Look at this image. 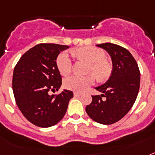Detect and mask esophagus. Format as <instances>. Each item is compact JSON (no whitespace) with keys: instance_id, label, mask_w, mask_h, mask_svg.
I'll return each instance as SVG.
<instances>
[{"instance_id":"1","label":"esophagus","mask_w":155,"mask_h":155,"mask_svg":"<svg viewBox=\"0 0 155 155\" xmlns=\"http://www.w3.org/2000/svg\"><path fill=\"white\" fill-rule=\"evenodd\" d=\"M81 96V93L80 92H74V97H79Z\"/></svg>"}]
</instances>
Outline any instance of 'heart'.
I'll return each mask as SVG.
<instances>
[{"label": "heart", "instance_id": "1", "mask_svg": "<svg viewBox=\"0 0 155 155\" xmlns=\"http://www.w3.org/2000/svg\"><path fill=\"white\" fill-rule=\"evenodd\" d=\"M75 55L89 63L88 71L92 72L95 76L103 80L110 74L111 68L109 64L105 61V54L101 49L92 47H84L78 48L74 51ZM56 65L61 75H67L71 71L72 63L70 56L67 52H62L58 54L56 59ZM95 78L92 75L86 76L71 75L64 80L63 85L67 89L83 92L93 84Z\"/></svg>", "mask_w": 155, "mask_h": 155}]
</instances>
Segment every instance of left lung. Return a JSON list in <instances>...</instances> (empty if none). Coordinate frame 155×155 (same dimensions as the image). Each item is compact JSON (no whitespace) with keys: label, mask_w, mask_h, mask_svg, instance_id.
<instances>
[{"label":"left lung","mask_w":155,"mask_h":155,"mask_svg":"<svg viewBox=\"0 0 155 155\" xmlns=\"http://www.w3.org/2000/svg\"><path fill=\"white\" fill-rule=\"evenodd\" d=\"M110 55L113 70L104 84L95 87L102 94L92 96L86 113L96 122L111 125L124 117L137 99L140 71L130 52L118 45L106 42L97 45Z\"/></svg>","instance_id":"left-lung-1"}]
</instances>
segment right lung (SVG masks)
Listing matches in <instances>:
<instances>
[{
  "mask_svg": "<svg viewBox=\"0 0 155 155\" xmlns=\"http://www.w3.org/2000/svg\"><path fill=\"white\" fill-rule=\"evenodd\" d=\"M68 46L41 43L23 54L13 75L16 103L26 119L38 127L56 125L65 115L73 92L63 89L58 96L50 95L62 85L56 59Z\"/></svg>",
  "mask_w": 155,
  "mask_h": 155,
  "instance_id": "1",
  "label": "right lung"
}]
</instances>
